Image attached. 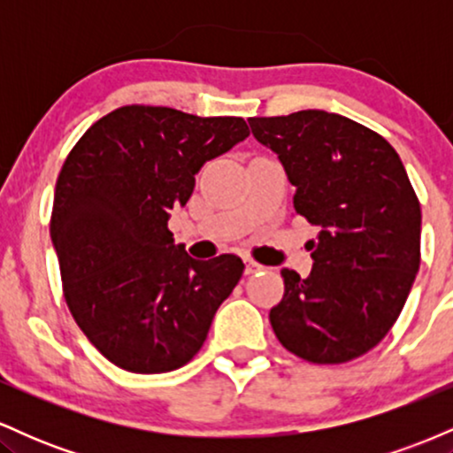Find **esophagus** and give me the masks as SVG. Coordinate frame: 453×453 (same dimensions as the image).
<instances>
[{
  "instance_id": "34e87169",
  "label": "esophagus",
  "mask_w": 453,
  "mask_h": 453,
  "mask_svg": "<svg viewBox=\"0 0 453 453\" xmlns=\"http://www.w3.org/2000/svg\"><path fill=\"white\" fill-rule=\"evenodd\" d=\"M257 270H262V266H259L257 262H253V259L244 257V274H256Z\"/></svg>"
}]
</instances>
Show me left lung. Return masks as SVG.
<instances>
[{
    "label": "left lung",
    "mask_w": 453,
    "mask_h": 453,
    "mask_svg": "<svg viewBox=\"0 0 453 453\" xmlns=\"http://www.w3.org/2000/svg\"><path fill=\"white\" fill-rule=\"evenodd\" d=\"M296 187L294 209L319 227L313 270L283 268L270 309L280 345L315 364L371 351L398 319L419 270L422 211L392 144L326 111L249 119Z\"/></svg>",
    "instance_id": "1"
}]
</instances>
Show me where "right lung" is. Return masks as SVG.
Returning a JSON list of instances; mask_svg holds the SVG:
<instances>
[{
  "label": "right lung",
  "mask_w": 453,
  "mask_h": 453,
  "mask_svg": "<svg viewBox=\"0 0 453 453\" xmlns=\"http://www.w3.org/2000/svg\"><path fill=\"white\" fill-rule=\"evenodd\" d=\"M249 136L241 117L123 106L82 134L55 185L50 241L78 327L119 368L185 366L242 277L241 257L187 256L168 230L206 161Z\"/></svg>",
  "instance_id": "add662e5"
}]
</instances>
